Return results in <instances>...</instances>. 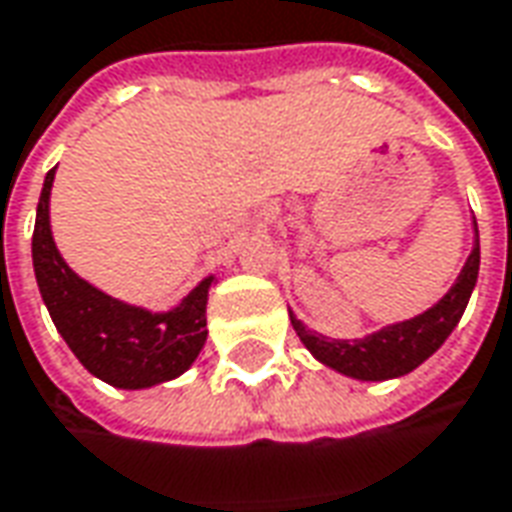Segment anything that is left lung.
I'll return each mask as SVG.
<instances>
[{
  "mask_svg": "<svg viewBox=\"0 0 512 512\" xmlns=\"http://www.w3.org/2000/svg\"><path fill=\"white\" fill-rule=\"evenodd\" d=\"M477 228V220H474ZM479 273V234L474 239V250L465 262L463 273L457 276V284L451 287L443 301H438L424 315L387 326V329L370 334L365 340H329L323 334H315L303 326L301 320L292 317V329L298 331L301 343L315 354L323 365L340 370L345 376H354L362 382H382L396 379L415 370L424 359H429L440 345L446 343L454 326L460 323L471 290L477 284Z\"/></svg>",
  "mask_w": 512,
  "mask_h": 512,
  "instance_id": "1",
  "label": "left lung"
}]
</instances>
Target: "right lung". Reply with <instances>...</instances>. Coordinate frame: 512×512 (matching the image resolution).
Wrapping results in <instances>:
<instances>
[{
    "label": "right lung",
    "mask_w": 512,
    "mask_h": 512,
    "mask_svg": "<svg viewBox=\"0 0 512 512\" xmlns=\"http://www.w3.org/2000/svg\"><path fill=\"white\" fill-rule=\"evenodd\" d=\"M49 169L35 211L33 267L55 329L88 373L102 382L139 390L181 376L206 343V301L211 278L200 281L178 309L153 315L116 301L69 270L49 231Z\"/></svg>",
    "instance_id": "right-lung-1"
}]
</instances>
